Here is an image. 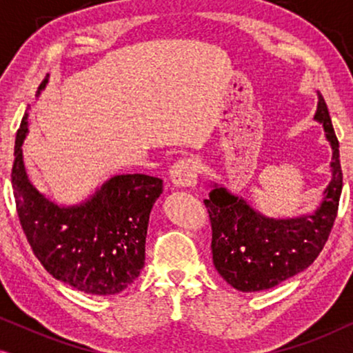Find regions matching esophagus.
I'll return each mask as SVG.
<instances>
[{
	"mask_svg": "<svg viewBox=\"0 0 353 353\" xmlns=\"http://www.w3.org/2000/svg\"><path fill=\"white\" fill-rule=\"evenodd\" d=\"M199 161L194 157H185L180 159L173 163L170 168V178L172 183L175 186H183V188H191L196 186L197 176H199Z\"/></svg>",
	"mask_w": 353,
	"mask_h": 353,
	"instance_id": "34e87169",
	"label": "esophagus"
}]
</instances>
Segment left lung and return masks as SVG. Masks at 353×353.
<instances>
[{
  "instance_id": "left-lung-1",
  "label": "left lung",
  "mask_w": 353,
  "mask_h": 353,
  "mask_svg": "<svg viewBox=\"0 0 353 353\" xmlns=\"http://www.w3.org/2000/svg\"><path fill=\"white\" fill-rule=\"evenodd\" d=\"M315 119L325 127L332 148V178L321 205L313 215L270 220L223 188L204 199L212 226V259L226 283L243 292L263 291L294 276L313 263L334 225L342 191L339 141L327 105L318 93Z\"/></svg>"
}]
</instances>
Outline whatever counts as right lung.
Segmentation results:
<instances>
[{"label":"right lung","mask_w":353,"mask_h":353,"mask_svg":"<svg viewBox=\"0 0 353 353\" xmlns=\"http://www.w3.org/2000/svg\"><path fill=\"white\" fill-rule=\"evenodd\" d=\"M27 132L26 114L16 134L11 181L33 254L48 273L79 291L122 292L144 267L149 214L162 194V180L143 173L117 175L85 204L57 207L28 181L21 149Z\"/></svg>","instance_id":"right-lung-1"}]
</instances>
